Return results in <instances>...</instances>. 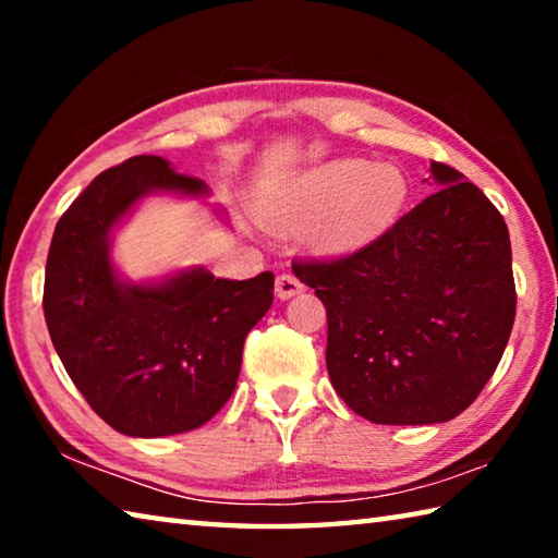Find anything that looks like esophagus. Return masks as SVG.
Segmentation results:
<instances>
[{
  "label": "esophagus",
  "mask_w": 558,
  "mask_h": 558,
  "mask_svg": "<svg viewBox=\"0 0 558 558\" xmlns=\"http://www.w3.org/2000/svg\"><path fill=\"white\" fill-rule=\"evenodd\" d=\"M300 292H302V282L295 276H290V272H282V276L276 278V295L280 300H290L300 295Z\"/></svg>",
  "instance_id": "esophagus-1"
}]
</instances>
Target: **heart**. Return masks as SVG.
I'll use <instances>...</instances> for the list:
<instances>
[{
	"instance_id": "obj_1",
	"label": "heart",
	"mask_w": 558,
	"mask_h": 558,
	"mask_svg": "<svg viewBox=\"0 0 558 558\" xmlns=\"http://www.w3.org/2000/svg\"><path fill=\"white\" fill-rule=\"evenodd\" d=\"M405 196L409 182L396 167L339 159L288 182L263 206V219L272 229H302L319 218L317 243L356 248L399 219Z\"/></svg>"
}]
</instances>
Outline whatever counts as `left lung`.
Wrapping results in <instances>:
<instances>
[{
    "label": "left lung",
    "instance_id": "obj_1",
    "mask_svg": "<svg viewBox=\"0 0 558 558\" xmlns=\"http://www.w3.org/2000/svg\"><path fill=\"white\" fill-rule=\"evenodd\" d=\"M342 258L292 263L327 307V372L354 413L386 426L456 418L512 335L517 292L502 214L458 169Z\"/></svg>",
    "mask_w": 558,
    "mask_h": 558
}]
</instances>
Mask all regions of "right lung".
Masks as SVG:
<instances>
[{
  "label": "right lung",
  "mask_w": 558,
  "mask_h": 558,
  "mask_svg": "<svg viewBox=\"0 0 558 558\" xmlns=\"http://www.w3.org/2000/svg\"><path fill=\"white\" fill-rule=\"evenodd\" d=\"M202 199V179L155 155L106 169L56 223L44 317L75 389L110 428L162 438L204 426L231 399L245 335L272 305V272L251 280L189 268L132 282L110 258L112 231L149 194Z\"/></svg>",
  "instance_id": "obj_1"
}]
</instances>
